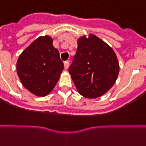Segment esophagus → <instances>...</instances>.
Listing matches in <instances>:
<instances>
[{"instance_id": "obj_1", "label": "esophagus", "mask_w": 146, "mask_h": 146, "mask_svg": "<svg viewBox=\"0 0 146 146\" xmlns=\"http://www.w3.org/2000/svg\"><path fill=\"white\" fill-rule=\"evenodd\" d=\"M69 65H70V62H69V61H66V62H64V67L66 70V69H68V67H69Z\"/></svg>"}]
</instances>
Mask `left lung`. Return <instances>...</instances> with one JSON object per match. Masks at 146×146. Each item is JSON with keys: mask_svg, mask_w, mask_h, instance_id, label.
<instances>
[{"mask_svg": "<svg viewBox=\"0 0 146 146\" xmlns=\"http://www.w3.org/2000/svg\"><path fill=\"white\" fill-rule=\"evenodd\" d=\"M77 43L69 72L80 94L87 98H99L113 87L117 78L119 63L116 54L93 34L79 38Z\"/></svg>", "mask_w": 146, "mask_h": 146, "instance_id": "left-lung-1", "label": "left lung"}]
</instances>
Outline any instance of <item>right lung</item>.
I'll return each instance as SVG.
<instances>
[{
  "mask_svg": "<svg viewBox=\"0 0 146 146\" xmlns=\"http://www.w3.org/2000/svg\"><path fill=\"white\" fill-rule=\"evenodd\" d=\"M50 36H40L24 50L17 61V73L23 86L33 94H48L63 70L59 52Z\"/></svg>",
  "mask_w": 146,
  "mask_h": 146,
  "instance_id": "1",
  "label": "right lung"
}]
</instances>
